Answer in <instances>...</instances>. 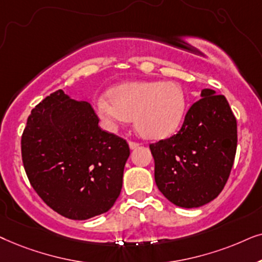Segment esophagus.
<instances>
[{"mask_svg":"<svg viewBox=\"0 0 262 262\" xmlns=\"http://www.w3.org/2000/svg\"><path fill=\"white\" fill-rule=\"evenodd\" d=\"M139 146V142H135V141H129V147H130L132 149L137 148Z\"/></svg>","mask_w":262,"mask_h":262,"instance_id":"1","label":"esophagus"}]
</instances>
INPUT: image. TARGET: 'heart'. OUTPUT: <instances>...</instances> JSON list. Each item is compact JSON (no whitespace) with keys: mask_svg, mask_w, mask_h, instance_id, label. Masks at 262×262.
Wrapping results in <instances>:
<instances>
[{"mask_svg":"<svg viewBox=\"0 0 262 262\" xmlns=\"http://www.w3.org/2000/svg\"><path fill=\"white\" fill-rule=\"evenodd\" d=\"M109 97L95 100V110L110 130L134 117L137 132L147 139H163L175 133L182 123L187 97L172 81H133L109 91Z\"/></svg>","mask_w":262,"mask_h":262,"instance_id":"b5f03b06","label":"heart"}]
</instances>
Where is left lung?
<instances>
[{
	"label": "left lung",
	"instance_id": "obj_1",
	"mask_svg": "<svg viewBox=\"0 0 262 262\" xmlns=\"http://www.w3.org/2000/svg\"><path fill=\"white\" fill-rule=\"evenodd\" d=\"M177 134L149 144L158 189L173 205L200 207L228 182L237 148V122L228 100L202 90Z\"/></svg>",
	"mask_w": 262,
	"mask_h": 262
}]
</instances>
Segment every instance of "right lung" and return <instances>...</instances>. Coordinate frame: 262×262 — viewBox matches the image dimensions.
Listing matches in <instances>:
<instances>
[{
    "label": "right lung",
    "instance_id": "obj_1",
    "mask_svg": "<svg viewBox=\"0 0 262 262\" xmlns=\"http://www.w3.org/2000/svg\"><path fill=\"white\" fill-rule=\"evenodd\" d=\"M98 123L90 103L71 99L62 90L27 118L21 137L26 175L41 200L66 218L105 213L121 193L129 146Z\"/></svg>",
    "mask_w": 262,
    "mask_h": 262
}]
</instances>
